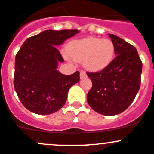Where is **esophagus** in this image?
<instances>
[{
  "label": "esophagus",
  "instance_id": "1",
  "mask_svg": "<svg viewBox=\"0 0 154 154\" xmlns=\"http://www.w3.org/2000/svg\"><path fill=\"white\" fill-rule=\"evenodd\" d=\"M86 77H87V74L85 73V72L82 70V71L80 72V79H83L86 78Z\"/></svg>",
  "mask_w": 154,
  "mask_h": 154
}]
</instances>
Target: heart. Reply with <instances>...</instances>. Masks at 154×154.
<instances>
[{
  "label": "heart",
  "instance_id": "heart-1",
  "mask_svg": "<svg viewBox=\"0 0 154 154\" xmlns=\"http://www.w3.org/2000/svg\"><path fill=\"white\" fill-rule=\"evenodd\" d=\"M67 54L74 60L83 61L86 69L99 72L112 62L115 46L109 39L86 38L70 42L67 46Z\"/></svg>",
  "mask_w": 154,
  "mask_h": 154
}]
</instances>
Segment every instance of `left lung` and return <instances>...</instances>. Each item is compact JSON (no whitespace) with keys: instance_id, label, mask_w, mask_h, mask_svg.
<instances>
[{"instance_id":"obj_1","label":"left lung","mask_w":154,"mask_h":154,"mask_svg":"<svg viewBox=\"0 0 154 154\" xmlns=\"http://www.w3.org/2000/svg\"><path fill=\"white\" fill-rule=\"evenodd\" d=\"M115 46L116 57L98 72H87L92 88L87 95L89 106L104 116H114L131 105L140 85L142 63L133 45L109 34Z\"/></svg>"}]
</instances>
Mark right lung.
Returning a JSON list of instances; mask_svg holds the SVG:
<instances>
[{
  "mask_svg": "<svg viewBox=\"0 0 154 154\" xmlns=\"http://www.w3.org/2000/svg\"><path fill=\"white\" fill-rule=\"evenodd\" d=\"M77 29L45 30L24 42L15 58L14 88L23 106L39 115L54 113L63 106L70 88L80 79L79 72L63 75L64 62L57 47L78 34Z\"/></svg>",
  "mask_w": 154,
  "mask_h": 154,
  "instance_id": "obj_1",
  "label": "right lung"
}]
</instances>
